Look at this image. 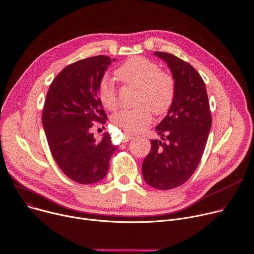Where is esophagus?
I'll use <instances>...</instances> for the list:
<instances>
[{
    "mask_svg": "<svg viewBox=\"0 0 254 254\" xmlns=\"http://www.w3.org/2000/svg\"><path fill=\"white\" fill-rule=\"evenodd\" d=\"M133 138L132 134L128 133V132H124V142H127L129 140H131Z\"/></svg>",
    "mask_w": 254,
    "mask_h": 254,
    "instance_id": "1",
    "label": "esophagus"
}]
</instances>
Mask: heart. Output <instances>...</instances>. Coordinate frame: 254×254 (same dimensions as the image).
<instances>
[{
	"mask_svg": "<svg viewBox=\"0 0 254 254\" xmlns=\"http://www.w3.org/2000/svg\"><path fill=\"white\" fill-rule=\"evenodd\" d=\"M117 79L126 86L138 89L136 108L122 110L113 116V124L129 131H140L152 121V112L156 115L166 113L173 105L176 95V81L173 75L160 70L155 62L144 57L127 59L115 70ZM102 105L113 111L118 106L114 82L105 76L98 88Z\"/></svg>",
	"mask_w": 254,
	"mask_h": 254,
	"instance_id": "heart-1",
	"label": "heart"
}]
</instances>
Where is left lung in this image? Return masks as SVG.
Returning <instances> with one entry per match:
<instances>
[{"instance_id":"1","label":"left lung","mask_w":254,"mask_h":254,"mask_svg":"<svg viewBox=\"0 0 254 254\" xmlns=\"http://www.w3.org/2000/svg\"><path fill=\"white\" fill-rule=\"evenodd\" d=\"M154 55L170 66L176 95L167 115L155 128L162 141H150L142 173L151 187L171 190L187 182L196 171L212 120L205 83L194 67L170 53Z\"/></svg>"}]
</instances>
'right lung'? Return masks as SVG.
Returning a JSON list of instances; mask_svg holds the SVG:
<instances>
[{"label": "right lung", "mask_w": 254, "mask_h": 254, "mask_svg": "<svg viewBox=\"0 0 254 254\" xmlns=\"http://www.w3.org/2000/svg\"><path fill=\"white\" fill-rule=\"evenodd\" d=\"M108 56L78 60L53 79L47 93L42 122L54 160L64 175L82 185L102 180L116 147L109 133L96 140L94 123L107 115L98 96L99 84L110 65Z\"/></svg>", "instance_id": "1"}]
</instances>
